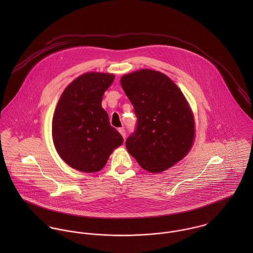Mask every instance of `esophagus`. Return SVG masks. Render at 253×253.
<instances>
[{
  "mask_svg": "<svg viewBox=\"0 0 253 253\" xmlns=\"http://www.w3.org/2000/svg\"><path fill=\"white\" fill-rule=\"evenodd\" d=\"M119 132L122 134V136L124 137V139H126V129L122 127V128L119 129Z\"/></svg>",
  "mask_w": 253,
  "mask_h": 253,
  "instance_id": "esophagus-1",
  "label": "esophagus"
}]
</instances>
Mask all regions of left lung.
<instances>
[{
    "instance_id": "1",
    "label": "left lung",
    "mask_w": 253,
    "mask_h": 253,
    "mask_svg": "<svg viewBox=\"0 0 253 253\" xmlns=\"http://www.w3.org/2000/svg\"><path fill=\"white\" fill-rule=\"evenodd\" d=\"M121 84L137 118L126 139L128 153L145 170L159 173L181 161L195 136L194 118L179 87L165 74L142 69Z\"/></svg>"
}]
</instances>
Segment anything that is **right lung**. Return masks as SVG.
Returning a JSON list of instances; mask_svg holds the SVG:
<instances>
[{"label": "right lung", "mask_w": 253, "mask_h": 253, "mask_svg": "<svg viewBox=\"0 0 253 253\" xmlns=\"http://www.w3.org/2000/svg\"><path fill=\"white\" fill-rule=\"evenodd\" d=\"M114 75L85 73L65 88L52 119V139L61 159L84 172L99 171L124 138L101 102Z\"/></svg>", "instance_id": "right-lung-1"}]
</instances>
